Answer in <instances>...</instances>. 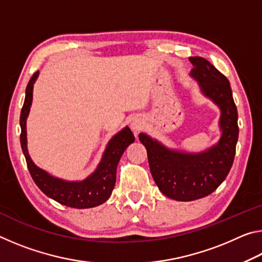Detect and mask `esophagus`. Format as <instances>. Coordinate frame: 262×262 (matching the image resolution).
Listing matches in <instances>:
<instances>
[{
	"mask_svg": "<svg viewBox=\"0 0 262 262\" xmlns=\"http://www.w3.org/2000/svg\"><path fill=\"white\" fill-rule=\"evenodd\" d=\"M132 128L135 132H140L142 129V123L140 121H133L132 123Z\"/></svg>",
	"mask_w": 262,
	"mask_h": 262,
	"instance_id": "1",
	"label": "esophagus"
}]
</instances>
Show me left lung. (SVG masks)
<instances>
[{
    "mask_svg": "<svg viewBox=\"0 0 262 262\" xmlns=\"http://www.w3.org/2000/svg\"><path fill=\"white\" fill-rule=\"evenodd\" d=\"M190 75L203 94L220 106L222 137L219 143L198 155L177 152L145 134L139 135L148 152L151 176L161 192L177 201H193L211 194L230 172L238 141V112L229 79L209 61L190 56Z\"/></svg>",
    "mask_w": 262,
    "mask_h": 262,
    "instance_id": "1",
    "label": "left lung"
}]
</instances>
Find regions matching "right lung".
Returning a JSON list of instances; mask_svg holds the SVG:
<instances>
[{
	"label": "right lung",
	"mask_w": 262,
	"mask_h": 262,
	"mask_svg": "<svg viewBox=\"0 0 262 262\" xmlns=\"http://www.w3.org/2000/svg\"><path fill=\"white\" fill-rule=\"evenodd\" d=\"M39 72H35L30 78L25 91V100L20 112V145L28 164L30 174L35 185L47 196L61 203V205L83 209L92 208L104 203L112 194L117 178V166L122 154L128 145L135 140L129 128L126 127L110 141L99 166L89 178L83 181H64L54 178L41 168L34 165L30 158L26 148V118L32 103L33 83L38 77Z\"/></svg>",
	"instance_id": "obj_1"
}]
</instances>
